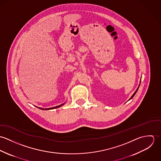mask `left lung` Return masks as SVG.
<instances>
[{
	"label": "left lung",
	"mask_w": 161,
	"mask_h": 161,
	"mask_svg": "<svg viewBox=\"0 0 161 161\" xmlns=\"http://www.w3.org/2000/svg\"><path fill=\"white\" fill-rule=\"evenodd\" d=\"M140 82H141V81H140ZM139 86H140V84H139V86H138V89H136V91H135V93H133V95H132V96H131V98H130V99H129V100H131V98H133V97H134V96H135V94H136V92H137V91H138V89H139Z\"/></svg>",
	"instance_id": "8db88e82"
}]
</instances>
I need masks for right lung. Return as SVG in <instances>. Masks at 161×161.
I'll use <instances>...</instances> for the list:
<instances>
[{"label": "right lung", "mask_w": 161, "mask_h": 161, "mask_svg": "<svg viewBox=\"0 0 161 161\" xmlns=\"http://www.w3.org/2000/svg\"><path fill=\"white\" fill-rule=\"evenodd\" d=\"M64 105V103H63V104H61L60 105H58V106H56V107H52V108H40V107H38V108L40 109H41V110H52V109L59 108V107H61V106H63Z\"/></svg>", "instance_id": "1"}]
</instances>
